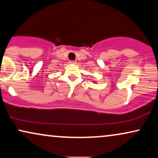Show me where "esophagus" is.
<instances>
[{
	"label": "esophagus",
	"mask_w": 158,
	"mask_h": 158,
	"mask_svg": "<svg viewBox=\"0 0 158 158\" xmlns=\"http://www.w3.org/2000/svg\"><path fill=\"white\" fill-rule=\"evenodd\" d=\"M70 63H71V64H75V63H76V61H75V60H70Z\"/></svg>",
	"instance_id": "1"
}]
</instances>
